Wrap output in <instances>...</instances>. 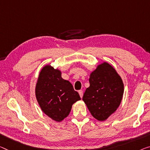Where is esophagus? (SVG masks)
Wrapping results in <instances>:
<instances>
[{"label":"esophagus","mask_w":150,"mask_h":150,"mask_svg":"<svg viewBox=\"0 0 150 150\" xmlns=\"http://www.w3.org/2000/svg\"><path fill=\"white\" fill-rule=\"evenodd\" d=\"M78 93H79L80 97L82 98V96H83V92H82V90H80V91H78Z\"/></svg>","instance_id":"obj_1"}]
</instances>
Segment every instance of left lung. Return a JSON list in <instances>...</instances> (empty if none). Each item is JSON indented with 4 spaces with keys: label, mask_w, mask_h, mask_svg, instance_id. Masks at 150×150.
Here are the masks:
<instances>
[{
    "label": "left lung",
    "mask_w": 150,
    "mask_h": 150,
    "mask_svg": "<svg viewBox=\"0 0 150 150\" xmlns=\"http://www.w3.org/2000/svg\"><path fill=\"white\" fill-rule=\"evenodd\" d=\"M89 82L82 100L93 117L105 121L121 104L124 92L123 80L111 65L103 62L92 72Z\"/></svg>",
    "instance_id": "1"
}]
</instances>
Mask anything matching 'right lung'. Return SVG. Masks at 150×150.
I'll return each instance as SVG.
<instances>
[{"label": "right lung", "instance_id": "1", "mask_svg": "<svg viewBox=\"0 0 150 150\" xmlns=\"http://www.w3.org/2000/svg\"><path fill=\"white\" fill-rule=\"evenodd\" d=\"M35 96L42 111L57 122L68 117L72 105L81 99L72 84L62 78L61 71L50 65L41 69L35 86Z\"/></svg>", "mask_w": 150, "mask_h": 150}]
</instances>
